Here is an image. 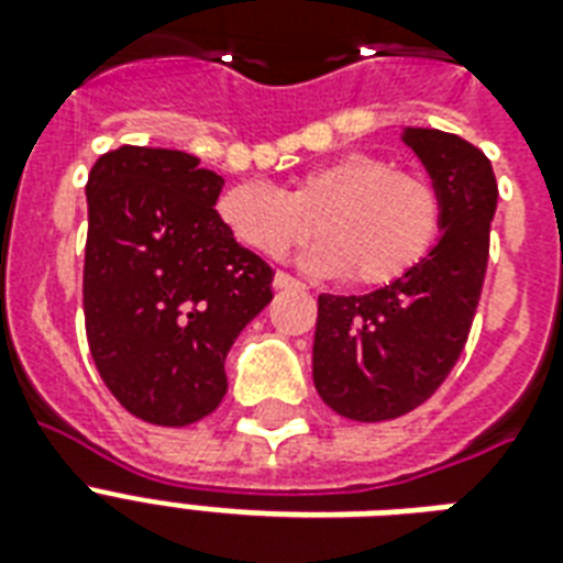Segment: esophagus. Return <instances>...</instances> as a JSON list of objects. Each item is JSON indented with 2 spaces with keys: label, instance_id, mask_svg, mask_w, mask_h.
I'll return each instance as SVG.
<instances>
[{
  "label": "esophagus",
  "instance_id": "obj_1",
  "mask_svg": "<svg viewBox=\"0 0 563 563\" xmlns=\"http://www.w3.org/2000/svg\"><path fill=\"white\" fill-rule=\"evenodd\" d=\"M274 289H300V283L286 272L274 274Z\"/></svg>",
  "mask_w": 563,
  "mask_h": 563
}]
</instances>
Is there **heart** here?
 I'll use <instances>...</instances> for the list:
<instances>
[{"instance_id": "obj_1", "label": "heart", "mask_w": 563, "mask_h": 563, "mask_svg": "<svg viewBox=\"0 0 563 563\" xmlns=\"http://www.w3.org/2000/svg\"><path fill=\"white\" fill-rule=\"evenodd\" d=\"M221 224L256 254L280 260L318 228L312 263L347 274L351 286L379 289L411 274L435 247L444 201L423 172L394 169L374 154H342L295 178L289 192L233 184L219 195Z\"/></svg>"}]
</instances>
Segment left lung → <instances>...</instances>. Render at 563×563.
<instances>
[{
	"instance_id": "obj_1",
	"label": "left lung",
	"mask_w": 563,
	"mask_h": 563,
	"mask_svg": "<svg viewBox=\"0 0 563 563\" xmlns=\"http://www.w3.org/2000/svg\"><path fill=\"white\" fill-rule=\"evenodd\" d=\"M402 140L441 189L438 245L391 286L318 295L312 379L335 415L362 423L418 409L459 362L488 272L499 198L494 166L467 140L435 128H409Z\"/></svg>"
}]
</instances>
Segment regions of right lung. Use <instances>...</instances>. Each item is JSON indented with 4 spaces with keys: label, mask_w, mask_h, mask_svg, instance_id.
Masks as SVG:
<instances>
[{
    "label": "right lung",
    "mask_w": 563,
    "mask_h": 563,
    "mask_svg": "<svg viewBox=\"0 0 563 563\" xmlns=\"http://www.w3.org/2000/svg\"><path fill=\"white\" fill-rule=\"evenodd\" d=\"M172 148L122 145L87 178L84 327L131 415L189 427L228 394L224 356L274 298L272 265L221 224L224 180Z\"/></svg>",
    "instance_id": "1"
}]
</instances>
